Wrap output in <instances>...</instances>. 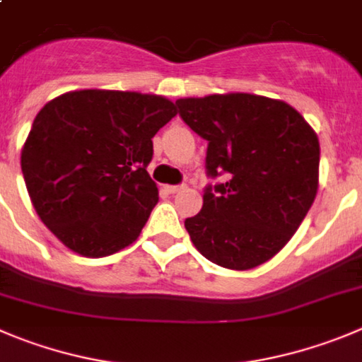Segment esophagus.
<instances>
[{"mask_svg": "<svg viewBox=\"0 0 362 362\" xmlns=\"http://www.w3.org/2000/svg\"><path fill=\"white\" fill-rule=\"evenodd\" d=\"M182 189H184V185H165V192H168V194H177Z\"/></svg>", "mask_w": 362, "mask_h": 362, "instance_id": "obj_1", "label": "esophagus"}]
</instances>
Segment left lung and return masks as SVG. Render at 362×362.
<instances>
[{"label":"left lung","mask_w":362,"mask_h":362,"mask_svg":"<svg viewBox=\"0 0 362 362\" xmlns=\"http://www.w3.org/2000/svg\"><path fill=\"white\" fill-rule=\"evenodd\" d=\"M178 112L209 141L204 207L185 219L198 252L221 268L264 264L288 245L318 192L320 143L282 100L248 93L180 98Z\"/></svg>","instance_id":"left-lung-1"}]
</instances>
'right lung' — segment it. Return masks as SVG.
<instances>
[{
	"label": "right lung",
	"instance_id": "add662e5",
	"mask_svg": "<svg viewBox=\"0 0 362 362\" xmlns=\"http://www.w3.org/2000/svg\"><path fill=\"white\" fill-rule=\"evenodd\" d=\"M173 101L128 90H71L44 105L21 150L40 221L71 252L107 257L132 245L158 202L146 168Z\"/></svg>",
	"mask_w": 362,
	"mask_h": 362
}]
</instances>
